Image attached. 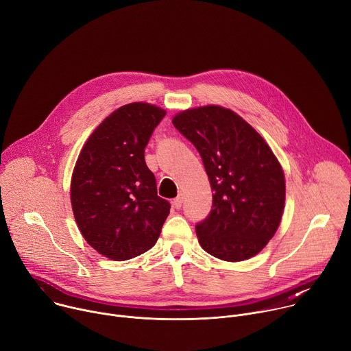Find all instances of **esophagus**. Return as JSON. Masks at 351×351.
Returning a JSON list of instances; mask_svg holds the SVG:
<instances>
[{
	"label": "esophagus",
	"instance_id": "esophagus-1",
	"mask_svg": "<svg viewBox=\"0 0 351 351\" xmlns=\"http://www.w3.org/2000/svg\"><path fill=\"white\" fill-rule=\"evenodd\" d=\"M182 203H183V197L182 195H178L173 202H172V204H173V207L176 208V210H180L182 208Z\"/></svg>",
	"mask_w": 351,
	"mask_h": 351
}]
</instances>
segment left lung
Here are the masks:
<instances>
[{
    "mask_svg": "<svg viewBox=\"0 0 351 351\" xmlns=\"http://www.w3.org/2000/svg\"><path fill=\"white\" fill-rule=\"evenodd\" d=\"M172 123L202 156L214 191L211 213L195 225L199 244L223 261L258 254L275 234L285 206V175L272 149L222 107L187 110Z\"/></svg>",
    "mask_w": 351,
    "mask_h": 351,
    "instance_id": "left-lung-1",
    "label": "left lung"
}]
</instances>
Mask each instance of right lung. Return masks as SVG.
<instances>
[{
    "label": "right lung",
    "instance_id": "add662e5",
    "mask_svg": "<svg viewBox=\"0 0 351 351\" xmlns=\"http://www.w3.org/2000/svg\"><path fill=\"white\" fill-rule=\"evenodd\" d=\"M165 111L147 103L123 106L88 137L72 175L71 202L86 241L115 261L152 248L171 204L157 194L144 148Z\"/></svg>",
    "mask_w": 351,
    "mask_h": 351
}]
</instances>
